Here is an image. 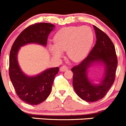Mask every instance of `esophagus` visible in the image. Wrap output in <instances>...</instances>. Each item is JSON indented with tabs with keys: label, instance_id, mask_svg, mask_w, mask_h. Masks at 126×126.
I'll use <instances>...</instances> for the list:
<instances>
[{
	"label": "esophagus",
	"instance_id": "obj_1",
	"mask_svg": "<svg viewBox=\"0 0 126 126\" xmlns=\"http://www.w3.org/2000/svg\"><path fill=\"white\" fill-rule=\"evenodd\" d=\"M67 69L68 67L66 65H62V66L60 68V70H61V71H62V72H64V71H67Z\"/></svg>",
	"mask_w": 126,
	"mask_h": 126
}]
</instances>
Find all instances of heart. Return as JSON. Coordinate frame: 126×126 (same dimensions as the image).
<instances>
[{"label":"heart","mask_w":126,"mask_h":126,"mask_svg":"<svg viewBox=\"0 0 126 126\" xmlns=\"http://www.w3.org/2000/svg\"><path fill=\"white\" fill-rule=\"evenodd\" d=\"M54 44L49 49L54 56L59 58L66 50L70 59L77 62L86 57L94 41V33L87 25L64 27L55 34Z\"/></svg>","instance_id":"b5f03b06"}]
</instances>
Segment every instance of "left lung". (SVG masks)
Masks as SVG:
<instances>
[{
	"label": "left lung",
	"instance_id": "obj_1",
	"mask_svg": "<svg viewBox=\"0 0 126 126\" xmlns=\"http://www.w3.org/2000/svg\"><path fill=\"white\" fill-rule=\"evenodd\" d=\"M96 42L89 55L80 64L73 67V87L79 97L86 102H95L102 99L114 83L117 58L114 44L108 35L94 25ZM95 63L105 66V77L99 84H92L88 79L87 69Z\"/></svg>",
	"mask_w": 126,
	"mask_h": 126
}]
</instances>
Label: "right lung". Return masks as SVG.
<instances>
[{
	"label": "right lung",
	"mask_w": 126,
	"mask_h": 126,
	"mask_svg": "<svg viewBox=\"0 0 126 126\" xmlns=\"http://www.w3.org/2000/svg\"><path fill=\"white\" fill-rule=\"evenodd\" d=\"M54 25L50 23H36L24 30L14 42L9 57V76L16 94L28 104L37 105L44 101L52 90L58 67L50 68L36 76L24 74L17 62V53L20 47L30 43L46 46L48 35Z\"/></svg>",
	"instance_id": "right-lung-1"
}]
</instances>
